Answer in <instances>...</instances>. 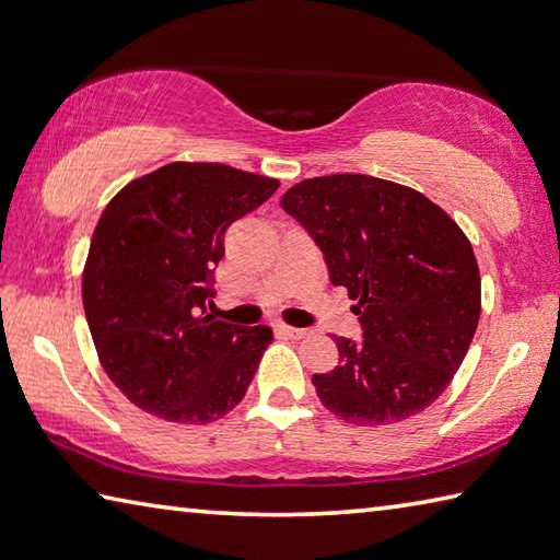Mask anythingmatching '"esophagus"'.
I'll list each match as a JSON object with an SVG mask.
<instances>
[{"label": "esophagus", "mask_w": 560, "mask_h": 560, "mask_svg": "<svg viewBox=\"0 0 560 560\" xmlns=\"http://www.w3.org/2000/svg\"><path fill=\"white\" fill-rule=\"evenodd\" d=\"M278 331L290 336V339H304V336H310V329H298V326H290V324H278Z\"/></svg>", "instance_id": "esophagus-1"}]
</instances>
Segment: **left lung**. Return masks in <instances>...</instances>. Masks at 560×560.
<instances>
[{"label": "left lung", "mask_w": 560, "mask_h": 560, "mask_svg": "<svg viewBox=\"0 0 560 560\" xmlns=\"http://www.w3.org/2000/svg\"><path fill=\"white\" fill-rule=\"evenodd\" d=\"M280 205L348 290L363 341L336 336L339 365L314 375L322 405L358 427L395 424L444 393L480 319V270L444 209L373 175L292 185Z\"/></svg>", "instance_id": "8db88e82"}]
</instances>
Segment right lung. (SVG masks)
Wrapping results in <instances>:
<instances>
[{"instance_id": "1", "label": "right lung", "mask_w": 560, "mask_h": 560, "mask_svg": "<svg viewBox=\"0 0 560 560\" xmlns=\"http://www.w3.org/2000/svg\"><path fill=\"white\" fill-rule=\"evenodd\" d=\"M280 187L221 163H167L104 209L82 270L100 363L131 402L209 424L244 399L272 329L219 322L212 282L224 234Z\"/></svg>"}]
</instances>
